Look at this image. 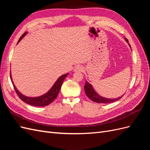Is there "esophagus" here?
Here are the masks:
<instances>
[{
    "instance_id": "1",
    "label": "esophagus",
    "mask_w": 150,
    "mask_h": 150,
    "mask_svg": "<svg viewBox=\"0 0 150 150\" xmlns=\"http://www.w3.org/2000/svg\"><path fill=\"white\" fill-rule=\"evenodd\" d=\"M83 68L81 66H77L74 68V72H83Z\"/></svg>"
}]
</instances>
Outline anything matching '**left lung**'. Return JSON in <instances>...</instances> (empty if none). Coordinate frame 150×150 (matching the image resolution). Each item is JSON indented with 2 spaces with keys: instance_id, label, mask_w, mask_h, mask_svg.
<instances>
[{
  "instance_id": "1",
  "label": "left lung",
  "mask_w": 150,
  "mask_h": 150,
  "mask_svg": "<svg viewBox=\"0 0 150 150\" xmlns=\"http://www.w3.org/2000/svg\"><path fill=\"white\" fill-rule=\"evenodd\" d=\"M125 39L126 41L128 42L129 46L131 48V46H130V44L128 43V39H127L126 38H125ZM84 89L85 91V93L86 95H87V96L91 99V100H92L93 101H94L95 103H97L106 104V103H112V102L117 101L118 99H121L122 96H123V95H122L121 96H120L117 98H107L103 97L101 96V95H99L96 91H95V89L93 88V86L89 83H88L87 81H86Z\"/></svg>"
}]
</instances>
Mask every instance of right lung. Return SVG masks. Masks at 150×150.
Listing matches in <instances>:
<instances>
[{
  "instance_id": "1",
  "label": "right lung",
  "mask_w": 150,
  "mask_h": 150,
  "mask_svg": "<svg viewBox=\"0 0 150 150\" xmlns=\"http://www.w3.org/2000/svg\"><path fill=\"white\" fill-rule=\"evenodd\" d=\"M28 33V32H26V33H25L21 36L19 40H18L17 44L21 41V40L22 39V38H24V36H25ZM68 74H69V73H66L65 74L61 76L59 78L57 79L56 82L54 83L51 88L46 93L42 94V96H39L38 97H29V96H25V95H24L23 94H22L17 89L14 83H13L12 81L11 71L10 72L11 79L12 83V84L13 86V87H14L16 93L17 94L18 96H19L20 99L22 101L25 102V103L30 104V105H32V106H46L49 105V104H51L54 99L57 98L59 92V91L61 89L63 81H64L65 78H66V76Z\"/></svg>"
}]
</instances>
